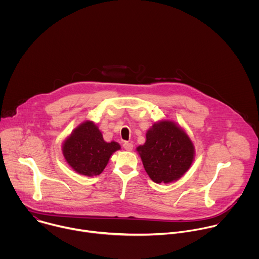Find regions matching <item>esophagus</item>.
I'll return each mask as SVG.
<instances>
[{
	"label": "esophagus",
	"mask_w": 259,
	"mask_h": 259,
	"mask_svg": "<svg viewBox=\"0 0 259 259\" xmlns=\"http://www.w3.org/2000/svg\"><path fill=\"white\" fill-rule=\"evenodd\" d=\"M123 146H124V149H125L126 151H129V152H131V151L133 150V144H132L131 142L125 141V142L123 143Z\"/></svg>",
	"instance_id": "34e87169"
}]
</instances>
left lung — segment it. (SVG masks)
Wrapping results in <instances>:
<instances>
[{"mask_svg": "<svg viewBox=\"0 0 259 259\" xmlns=\"http://www.w3.org/2000/svg\"><path fill=\"white\" fill-rule=\"evenodd\" d=\"M138 152L143 167L156 183L178 180L193 164L195 146L181 127L168 120L155 123L146 132Z\"/></svg>", "mask_w": 259, "mask_h": 259, "instance_id": "obj_1", "label": "left lung"}]
</instances>
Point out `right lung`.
Segmentation results:
<instances>
[{
    "instance_id": "right-lung-1",
    "label": "right lung",
    "mask_w": 259,
    "mask_h": 259,
    "mask_svg": "<svg viewBox=\"0 0 259 259\" xmlns=\"http://www.w3.org/2000/svg\"><path fill=\"white\" fill-rule=\"evenodd\" d=\"M120 149L116 141H104L98 127L92 121H86L63 141L62 154L77 173L95 176L103 171L110 156Z\"/></svg>"
}]
</instances>
